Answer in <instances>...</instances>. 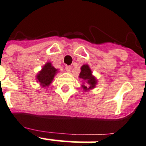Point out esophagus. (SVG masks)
I'll list each match as a JSON object with an SVG mask.
<instances>
[{"instance_id": "1", "label": "esophagus", "mask_w": 146, "mask_h": 146, "mask_svg": "<svg viewBox=\"0 0 146 146\" xmlns=\"http://www.w3.org/2000/svg\"><path fill=\"white\" fill-rule=\"evenodd\" d=\"M65 70L67 73H70L71 71V66H66L65 67Z\"/></svg>"}]
</instances>
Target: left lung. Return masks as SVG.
<instances>
[{
    "label": "left lung",
    "mask_w": 146,
    "mask_h": 146,
    "mask_svg": "<svg viewBox=\"0 0 146 146\" xmlns=\"http://www.w3.org/2000/svg\"><path fill=\"white\" fill-rule=\"evenodd\" d=\"M79 77L83 79V80L87 83L86 85H82V87L85 91L90 90L91 89L95 88L96 85L97 84V80H96L95 76H93L92 70H91V69L90 68V66L87 64L82 66L81 72L80 73Z\"/></svg>",
    "instance_id": "left-lung-1"
}]
</instances>
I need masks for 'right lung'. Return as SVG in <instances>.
Returning <instances> with one entry per match:
<instances>
[{"instance_id": "1", "label": "right lung", "mask_w": 146, "mask_h": 146, "mask_svg": "<svg viewBox=\"0 0 146 146\" xmlns=\"http://www.w3.org/2000/svg\"><path fill=\"white\" fill-rule=\"evenodd\" d=\"M57 73V70L54 68L50 62L43 66V68L36 75L37 82L43 87L48 86L53 81V78Z\"/></svg>"}]
</instances>
